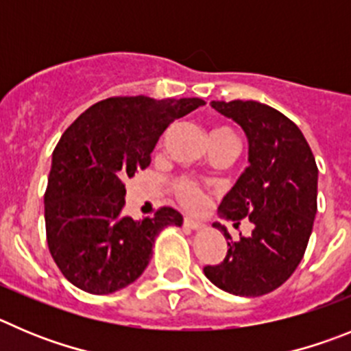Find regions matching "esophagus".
I'll use <instances>...</instances> for the list:
<instances>
[{"mask_svg":"<svg viewBox=\"0 0 351 351\" xmlns=\"http://www.w3.org/2000/svg\"><path fill=\"white\" fill-rule=\"evenodd\" d=\"M183 223H185V227H189V229H192V230L203 229V227H204L203 222H199V220L191 219V217H185V219H183Z\"/></svg>","mask_w":351,"mask_h":351,"instance_id":"obj_1","label":"esophagus"}]
</instances>
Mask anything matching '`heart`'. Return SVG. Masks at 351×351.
Segmentation results:
<instances>
[{"mask_svg": "<svg viewBox=\"0 0 351 351\" xmlns=\"http://www.w3.org/2000/svg\"><path fill=\"white\" fill-rule=\"evenodd\" d=\"M210 138H232V140H236V134L232 129L222 125V128H215L211 131ZM171 187L176 199H178V203L189 208V210H195V208H199L204 203L203 187L195 180H192L191 176H178V178L173 180Z\"/></svg>", "mask_w": 351, "mask_h": 351, "instance_id": "b5f03b06", "label": "heart"}]
</instances>
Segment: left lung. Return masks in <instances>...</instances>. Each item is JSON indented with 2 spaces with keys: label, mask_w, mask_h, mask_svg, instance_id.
I'll return each instance as SVG.
<instances>
[{
  "label": "left lung",
  "mask_w": 351,
  "mask_h": 351,
  "mask_svg": "<svg viewBox=\"0 0 351 351\" xmlns=\"http://www.w3.org/2000/svg\"><path fill=\"white\" fill-rule=\"evenodd\" d=\"M211 106L241 125L250 160L219 210L236 227L248 217L254 230L232 241L215 222L227 254L220 264L204 266V274L226 292L257 298L285 283L304 255L317 215L318 168L301 129L278 110L241 99Z\"/></svg>",
  "instance_id": "8db88e82"
}]
</instances>
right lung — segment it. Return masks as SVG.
<instances>
[{"mask_svg": "<svg viewBox=\"0 0 351 351\" xmlns=\"http://www.w3.org/2000/svg\"><path fill=\"white\" fill-rule=\"evenodd\" d=\"M199 97L115 96L85 110L52 152L45 191L47 243L68 282L112 293L141 276L164 227L183 217L162 206L143 220L124 217L125 180L150 166L171 122L203 106Z\"/></svg>", "mask_w": 351, "mask_h": 351, "instance_id": "add662e5", "label": "right lung"}]
</instances>
